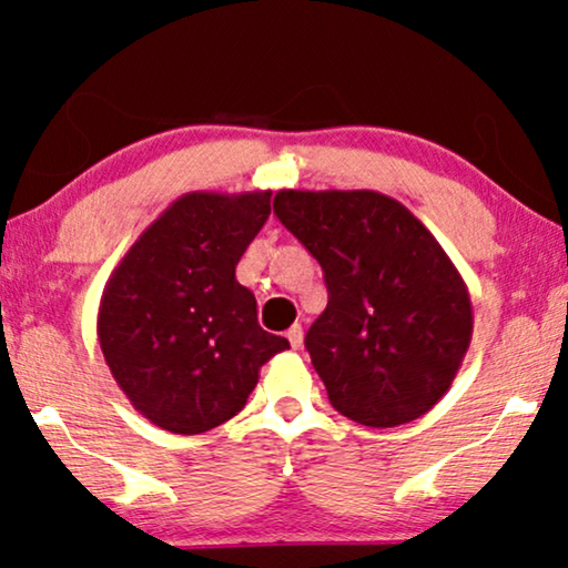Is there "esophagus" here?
<instances>
[{"mask_svg":"<svg viewBox=\"0 0 568 568\" xmlns=\"http://www.w3.org/2000/svg\"><path fill=\"white\" fill-rule=\"evenodd\" d=\"M286 338H290L292 348H300L302 341H305V333H302V325H292V328L286 331Z\"/></svg>","mask_w":568,"mask_h":568,"instance_id":"obj_1","label":"esophagus"}]
</instances>
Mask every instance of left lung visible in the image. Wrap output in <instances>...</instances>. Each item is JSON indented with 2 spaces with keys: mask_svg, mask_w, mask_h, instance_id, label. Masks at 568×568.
<instances>
[{
  "mask_svg": "<svg viewBox=\"0 0 568 568\" xmlns=\"http://www.w3.org/2000/svg\"><path fill=\"white\" fill-rule=\"evenodd\" d=\"M274 212L328 286L305 346L331 406L377 429L424 416L473 338L468 286L445 247L377 191L284 189Z\"/></svg>",
  "mask_w": 568,
  "mask_h": 568,
  "instance_id": "left-lung-1",
  "label": "left lung"
}]
</instances>
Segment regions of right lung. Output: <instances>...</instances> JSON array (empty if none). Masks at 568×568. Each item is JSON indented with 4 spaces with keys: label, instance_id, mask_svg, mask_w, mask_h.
Returning <instances> with one entry per match:
<instances>
[{
    "label": "right lung",
    "instance_id": "add662e5",
    "mask_svg": "<svg viewBox=\"0 0 568 568\" xmlns=\"http://www.w3.org/2000/svg\"><path fill=\"white\" fill-rule=\"evenodd\" d=\"M271 214V191H193L129 247L98 310L105 364L139 414L173 434H201L243 410L271 356L290 341L258 325L235 278Z\"/></svg>",
    "mask_w": 568,
    "mask_h": 568
}]
</instances>
